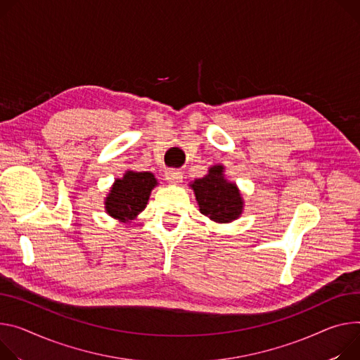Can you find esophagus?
<instances>
[{
	"mask_svg": "<svg viewBox=\"0 0 360 360\" xmlns=\"http://www.w3.org/2000/svg\"><path fill=\"white\" fill-rule=\"evenodd\" d=\"M165 178L169 184H174V185H178L179 182H182L184 176H182V172L179 171H174V169H169L165 172Z\"/></svg>",
	"mask_w": 360,
	"mask_h": 360,
	"instance_id": "1",
	"label": "esophagus"
}]
</instances>
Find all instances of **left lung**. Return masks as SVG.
<instances>
[{"label":"left lung","mask_w":360,"mask_h":360,"mask_svg":"<svg viewBox=\"0 0 360 360\" xmlns=\"http://www.w3.org/2000/svg\"><path fill=\"white\" fill-rule=\"evenodd\" d=\"M189 188L195 193L200 212L218 224L238 219L244 211V198L236 182L228 181L221 163L208 168V174L193 179Z\"/></svg>","instance_id":"obj_1"}]
</instances>
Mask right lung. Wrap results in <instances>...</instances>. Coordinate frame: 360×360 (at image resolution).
Masks as SVG:
<instances>
[{"label": "right lung", "mask_w": 360, "mask_h": 360, "mask_svg": "<svg viewBox=\"0 0 360 360\" xmlns=\"http://www.w3.org/2000/svg\"><path fill=\"white\" fill-rule=\"evenodd\" d=\"M158 179L152 172L127 169L122 178H116L105 198V211L113 219L129 225L146 208L152 189Z\"/></svg>", "instance_id": "1"}]
</instances>
